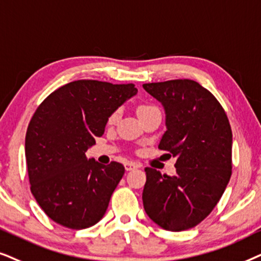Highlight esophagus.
I'll use <instances>...</instances> for the list:
<instances>
[{
    "mask_svg": "<svg viewBox=\"0 0 261 261\" xmlns=\"http://www.w3.org/2000/svg\"><path fill=\"white\" fill-rule=\"evenodd\" d=\"M138 166L137 163H135V162H126L125 163V169H126V171H133V169H136V168H138Z\"/></svg>",
    "mask_w": 261,
    "mask_h": 261,
    "instance_id": "esophagus-1",
    "label": "esophagus"
}]
</instances>
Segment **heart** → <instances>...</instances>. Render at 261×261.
<instances>
[{
    "label": "heart",
    "instance_id": "b5f03b06",
    "mask_svg": "<svg viewBox=\"0 0 261 261\" xmlns=\"http://www.w3.org/2000/svg\"><path fill=\"white\" fill-rule=\"evenodd\" d=\"M154 109H158V107L154 106V105H150V103H142V105L138 106L137 113H138V116H140V114L145 113V112H148V111H151V110H154ZM114 117H116V113H113L112 116H111L110 120L114 119Z\"/></svg>",
    "mask_w": 261,
    "mask_h": 261
}]
</instances>
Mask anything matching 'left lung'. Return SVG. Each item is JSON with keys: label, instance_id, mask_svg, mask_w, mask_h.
<instances>
[{"label": "left lung", "instance_id": "left-lung-1", "mask_svg": "<svg viewBox=\"0 0 261 261\" xmlns=\"http://www.w3.org/2000/svg\"><path fill=\"white\" fill-rule=\"evenodd\" d=\"M143 88L166 110L159 149L176 156L174 176L145 167L144 210L166 230H187L209 216L230 180V124L213 93L193 80L144 83Z\"/></svg>", "mask_w": 261, "mask_h": 261}]
</instances>
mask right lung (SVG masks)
<instances>
[{"label": "right lung", "mask_w": 261, "mask_h": 261, "mask_svg": "<svg viewBox=\"0 0 261 261\" xmlns=\"http://www.w3.org/2000/svg\"><path fill=\"white\" fill-rule=\"evenodd\" d=\"M136 93L134 83L79 80L38 106L26 133L27 172L31 192L56 223L79 230L103 217L125 168L88 160L85 152L102 136L111 114Z\"/></svg>", "instance_id": "1"}]
</instances>
